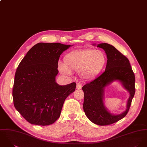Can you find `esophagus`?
Segmentation results:
<instances>
[{
  "mask_svg": "<svg viewBox=\"0 0 147 147\" xmlns=\"http://www.w3.org/2000/svg\"><path fill=\"white\" fill-rule=\"evenodd\" d=\"M76 88H77V89H81V88H82V85L81 84H80V83L77 84Z\"/></svg>",
  "mask_w": 147,
  "mask_h": 147,
  "instance_id": "obj_1",
  "label": "esophagus"
}]
</instances>
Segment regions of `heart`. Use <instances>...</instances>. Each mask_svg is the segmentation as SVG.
I'll return each instance as SVG.
<instances>
[{
    "label": "heart",
    "mask_w": 147,
    "mask_h": 147,
    "mask_svg": "<svg viewBox=\"0 0 147 147\" xmlns=\"http://www.w3.org/2000/svg\"><path fill=\"white\" fill-rule=\"evenodd\" d=\"M106 61V56L101 51H73L65 56L63 63H59V69L62 73L66 74H70L71 71H78L80 77L90 79L100 72Z\"/></svg>",
    "instance_id": "1"
}]
</instances>
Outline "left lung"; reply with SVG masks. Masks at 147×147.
Listing matches in <instances>:
<instances>
[{
  "label": "left lung",
  "instance_id": "left-lung-1",
  "mask_svg": "<svg viewBox=\"0 0 147 147\" xmlns=\"http://www.w3.org/2000/svg\"><path fill=\"white\" fill-rule=\"evenodd\" d=\"M97 47L105 51L107 57V65L103 73L82 87L84 92L83 107L90 121L99 125H107L117 122L127 114L135 93V76L128 59L114 46L102 43ZM114 80L120 81L130 93L127 110L117 116L110 114L102 102L104 88Z\"/></svg>",
  "mask_w": 147,
  "mask_h": 147
}]
</instances>
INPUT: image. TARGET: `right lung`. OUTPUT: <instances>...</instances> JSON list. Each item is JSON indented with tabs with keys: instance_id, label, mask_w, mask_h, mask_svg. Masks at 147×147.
Returning <instances> with one entry per match:
<instances>
[{
	"instance_id": "1",
	"label": "right lung",
	"mask_w": 147,
	"mask_h": 147,
	"mask_svg": "<svg viewBox=\"0 0 147 147\" xmlns=\"http://www.w3.org/2000/svg\"><path fill=\"white\" fill-rule=\"evenodd\" d=\"M71 45L40 42L20 62L12 89L15 109L32 124L48 125L60 117L66 98L76 84L59 86L55 80L60 55Z\"/></svg>"
}]
</instances>
